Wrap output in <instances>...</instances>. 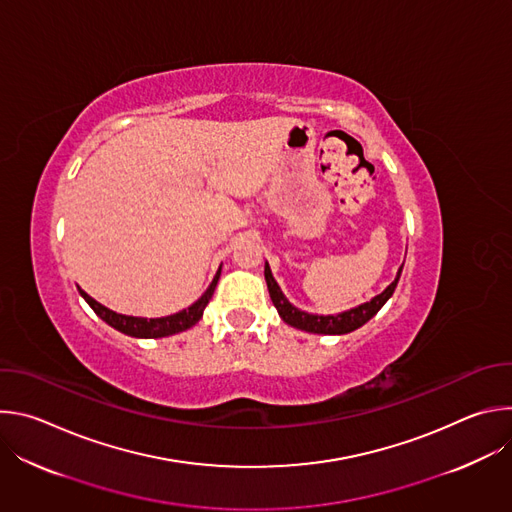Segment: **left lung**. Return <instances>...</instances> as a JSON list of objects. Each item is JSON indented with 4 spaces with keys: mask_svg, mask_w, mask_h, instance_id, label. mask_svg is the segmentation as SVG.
<instances>
[{
    "mask_svg": "<svg viewBox=\"0 0 512 512\" xmlns=\"http://www.w3.org/2000/svg\"><path fill=\"white\" fill-rule=\"evenodd\" d=\"M401 269H403V265L399 267L395 281L383 291V294L375 296L367 304H360V306H356L352 310H346V312H340L336 316L308 314V312L298 310L296 306H291L287 302V298L283 296V291L279 289L277 281L273 279L271 269H269L267 263H265V281H267L271 302L277 308V312H279V316H281V320L285 324L294 326V328H300V330H306V332H314V334H348V332L360 328L362 324H367L385 306V302L393 296V291L397 287V281L401 277Z\"/></svg>",
    "mask_w": 512,
    "mask_h": 512,
    "instance_id": "1",
    "label": "left lung"
}]
</instances>
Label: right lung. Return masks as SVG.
Returning <instances> with one entry per match:
<instances>
[{
    "label": "right lung",
    "instance_id": "right-lung-1",
    "mask_svg": "<svg viewBox=\"0 0 512 512\" xmlns=\"http://www.w3.org/2000/svg\"><path fill=\"white\" fill-rule=\"evenodd\" d=\"M218 277H221V269L216 271L212 283L208 285V289L204 291V294L186 310L178 312V314H172V316H164V318H137V316H123V314H117L105 306H101L97 300H93L87 291H83L79 287V294L85 298V302L93 308V312L103 320L107 322L111 328L127 334V336H133V338H164V336H172V334H178V332H184L188 328H192L200 318H202V312L206 308V304L210 302L212 294H214V287L218 283Z\"/></svg>",
    "mask_w": 512,
    "mask_h": 512
}]
</instances>
